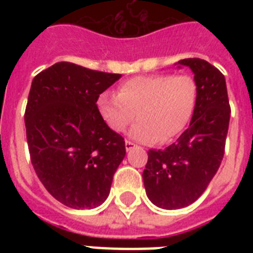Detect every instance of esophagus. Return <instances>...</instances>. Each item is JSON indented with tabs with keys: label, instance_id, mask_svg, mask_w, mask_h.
<instances>
[{
	"label": "esophagus",
	"instance_id": "1",
	"mask_svg": "<svg viewBox=\"0 0 253 253\" xmlns=\"http://www.w3.org/2000/svg\"><path fill=\"white\" fill-rule=\"evenodd\" d=\"M125 146H126L127 151H131L132 148H135V143L131 142V140H126V144H125Z\"/></svg>",
	"mask_w": 253,
	"mask_h": 253
}]
</instances>
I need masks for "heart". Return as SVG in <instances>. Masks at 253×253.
<instances>
[{"mask_svg":"<svg viewBox=\"0 0 253 253\" xmlns=\"http://www.w3.org/2000/svg\"><path fill=\"white\" fill-rule=\"evenodd\" d=\"M198 99V85L190 75H144L123 81L117 94L105 91L97 107L106 125L123 132L134 121L131 138L142 143H164L182 132Z\"/></svg>","mask_w":253,"mask_h":253,"instance_id":"b5f03b06","label":"heart"}]
</instances>
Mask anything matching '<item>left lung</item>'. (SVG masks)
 Returning <instances> with one entry per match:
<instances>
[{
	"instance_id": "obj_1",
	"label": "left lung",
	"mask_w": 253,
	"mask_h": 253,
	"mask_svg": "<svg viewBox=\"0 0 253 253\" xmlns=\"http://www.w3.org/2000/svg\"><path fill=\"white\" fill-rule=\"evenodd\" d=\"M198 85L190 125L176 143L148 151L143 181L148 198L162 209H181L201 197L215 176L224 155L231 107L226 80L209 61L182 59Z\"/></svg>"
}]
</instances>
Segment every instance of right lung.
Returning <instances> with one entry per match:
<instances>
[{
    "instance_id": "1",
    "label": "right lung",
    "mask_w": 253,
    "mask_h": 253,
    "mask_svg": "<svg viewBox=\"0 0 253 253\" xmlns=\"http://www.w3.org/2000/svg\"><path fill=\"white\" fill-rule=\"evenodd\" d=\"M119 79L68 61L34 77L25 111L30 159L49 194L68 208L102 204L126 155L125 139L97 107L99 94Z\"/></svg>"
}]
</instances>
